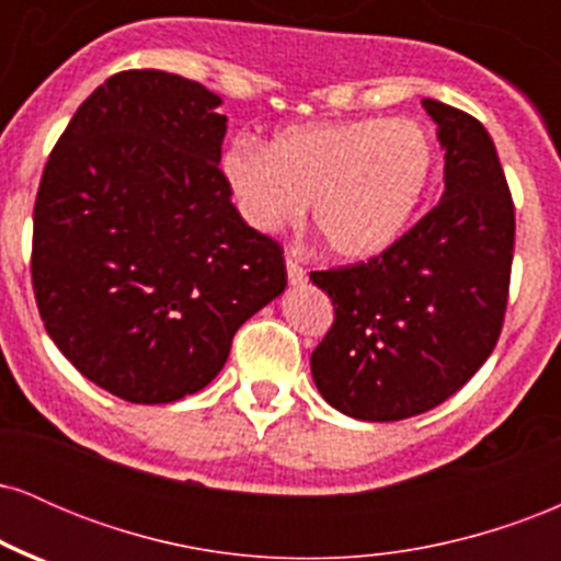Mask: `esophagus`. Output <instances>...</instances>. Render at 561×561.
<instances>
[{
	"mask_svg": "<svg viewBox=\"0 0 561 561\" xmlns=\"http://www.w3.org/2000/svg\"><path fill=\"white\" fill-rule=\"evenodd\" d=\"M287 279L289 285H302L308 279V272L295 261V255H287Z\"/></svg>",
	"mask_w": 561,
	"mask_h": 561,
	"instance_id": "1",
	"label": "esophagus"
}]
</instances>
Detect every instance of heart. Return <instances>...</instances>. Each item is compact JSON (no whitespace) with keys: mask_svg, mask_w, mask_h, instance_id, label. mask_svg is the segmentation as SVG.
Instances as JSON below:
<instances>
[{"mask_svg":"<svg viewBox=\"0 0 561 561\" xmlns=\"http://www.w3.org/2000/svg\"><path fill=\"white\" fill-rule=\"evenodd\" d=\"M435 163V139L420 121L353 118L279 128L266 147L234 139L221 156V176L253 229L293 227L311 203L324 248L364 261L403 234Z\"/></svg>","mask_w":561,"mask_h":561,"instance_id":"obj_1","label":"heart"}]
</instances>
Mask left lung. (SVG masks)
Segmentation results:
<instances>
[{
    "mask_svg": "<svg viewBox=\"0 0 561 561\" xmlns=\"http://www.w3.org/2000/svg\"><path fill=\"white\" fill-rule=\"evenodd\" d=\"M446 150V192L375 259L311 272L334 321L311 353L324 401L398 422L465 388L499 343L514 259V203L478 118L422 100Z\"/></svg>",
    "mask_w": 561,
    "mask_h": 561,
    "instance_id": "8db88e82",
    "label": "left lung"
}]
</instances>
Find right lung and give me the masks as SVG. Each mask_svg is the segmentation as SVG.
<instances>
[{"label": "right lung", "mask_w": 561, "mask_h": 561, "mask_svg": "<svg viewBox=\"0 0 561 561\" xmlns=\"http://www.w3.org/2000/svg\"><path fill=\"white\" fill-rule=\"evenodd\" d=\"M221 96L165 70H121L44 165L31 279L49 337L131 403L203 390L234 332L287 285L285 250L244 224L218 160Z\"/></svg>", "instance_id": "obj_1"}]
</instances>
